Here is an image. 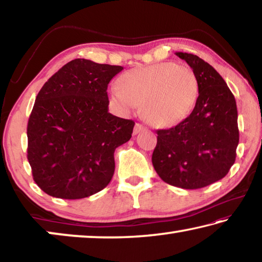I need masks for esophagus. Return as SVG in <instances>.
<instances>
[{"label": "esophagus", "mask_w": 262, "mask_h": 262, "mask_svg": "<svg viewBox=\"0 0 262 262\" xmlns=\"http://www.w3.org/2000/svg\"><path fill=\"white\" fill-rule=\"evenodd\" d=\"M145 129V127L144 126H142V125H140V123H136L135 125V127H134V135H137L139 134V133H141V132H143Z\"/></svg>", "instance_id": "1"}]
</instances>
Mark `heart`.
I'll return each mask as SVG.
<instances>
[{
    "label": "heart",
    "mask_w": 262,
    "mask_h": 262,
    "mask_svg": "<svg viewBox=\"0 0 262 262\" xmlns=\"http://www.w3.org/2000/svg\"><path fill=\"white\" fill-rule=\"evenodd\" d=\"M199 81L192 68L174 62L134 68L122 74L110 89V100L121 113L139 106L142 118L155 127L167 128L183 122L199 99Z\"/></svg>",
    "instance_id": "obj_1"
}]
</instances>
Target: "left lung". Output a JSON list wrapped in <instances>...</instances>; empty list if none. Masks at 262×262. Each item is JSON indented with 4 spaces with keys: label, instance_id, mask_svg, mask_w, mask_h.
<instances>
[{
    "label": "left lung",
    "instance_id": "8db88e82",
    "mask_svg": "<svg viewBox=\"0 0 262 262\" xmlns=\"http://www.w3.org/2000/svg\"><path fill=\"white\" fill-rule=\"evenodd\" d=\"M194 70L199 99L187 119L170 129L157 130L152 165L165 183L185 189L214 184L228 174L239 142L236 99L209 63L177 52Z\"/></svg>",
    "mask_w": 262,
    "mask_h": 262
}]
</instances>
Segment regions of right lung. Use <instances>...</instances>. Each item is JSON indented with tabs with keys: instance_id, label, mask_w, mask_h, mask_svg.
<instances>
[{
	"instance_id": "right-lung-1",
	"label": "right lung",
	"mask_w": 262,
	"mask_h": 262,
	"mask_svg": "<svg viewBox=\"0 0 262 262\" xmlns=\"http://www.w3.org/2000/svg\"><path fill=\"white\" fill-rule=\"evenodd\" d=\"M121 66L75 59L43 84L28 123V159L39 187L76 200L100 192L114 173V150L135 122L108 112L107 85Z\"/></svg>"
}]
</instances>
